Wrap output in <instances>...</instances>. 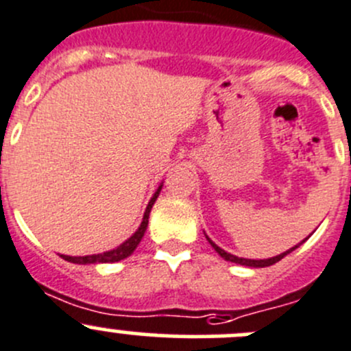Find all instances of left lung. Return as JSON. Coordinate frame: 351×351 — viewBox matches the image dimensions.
<instances>
[{
    "label": "left lung",
    "instance_id": "1",
    "mask_svg": "<svg viewBox=\"0 0 351 351\" xmlns=\"http://www.w3.org/2000/svg\"><path fill=\"white\" fill-rule=\"evenodd\" d=\"M208 239V238H207ZM307 239V238H306ZM306 239H304V241H306ZM302 241V243H304ZM208 243L212 244V247H214L215 251H217L219 254H221L222 258H224L226 261H232V263H238V265H246V267H253V268H263V267H270V265H274V263H277V261H280L282 258L284 256H287V254L289 253H292L293 250H297V247L300 246V244H297V246H293V247H290L289 251H285V253H282V254H278V256H274V258H268V260H246V258H238V256H234V254H229V253H226L224 250H221V247L217 246V244L215 243H212L210 239H208Z\"/></svg>",
    "mask_w": 351,
    "mask_h": 351
}]
</instances>
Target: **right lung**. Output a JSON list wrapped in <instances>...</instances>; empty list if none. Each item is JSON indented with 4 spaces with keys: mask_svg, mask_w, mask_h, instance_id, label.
Here are the masks:
<instances>
[{
    "mask_svg": "<svg viewBox=\"0 0 351 351\" xmlns=\"http://www.w3.org/2000/svg\"><path fill=\"white\" fill-rule=\"evenodd\" d=\"M159 192H161V186H159L158 192L154 193L153 198H151V202L147 204L146 212H144V219H143V222H141V228L137 229V231L134 232V236H130L125 243L120 244L119 247H115V250L107 251V253H101V254H90V256H66V254H61V258H64L66 261H71V263L88 265V263H115V261H120V260H123V258L130 256V254L134 253V250L137 247V244L141 243V239H143L144 232H146L147 222H149V212H151V208H153V205H154L156 198H158V195H159Z\"/></svg>",
    "mask_w": 351,
    "mask_h": 351,
    "instance_id": "obj_1",
    "label": "right lung"
}]
</instances>
